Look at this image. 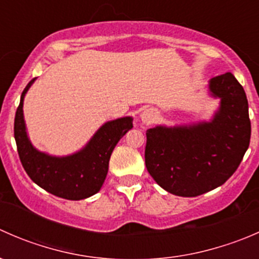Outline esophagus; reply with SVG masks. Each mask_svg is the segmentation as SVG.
Returning <instances> with one entry per match:
<instances>
[{"mask_svg": "<svg viewBox=\"0 0 259 259\" xmlns=\"http://www.w3.org/2000/svg\"><path fill=\"white\" fill-rule=\"evenodd\" d=\"M156 117V113L153 110V109H146V110L143 111L140 114V119H142L143 122L145 124H149V122H153Z\"/></svg>", "mask_w": 259, "mask_h": 259, "instance_id": "1", "label": "esophagus"}]
</instances>
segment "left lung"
<instances>
[{"mask_svg": "<svg viewBox=\"0 0 259 259\" xmlns=\"http://www.w3.org/2000/svg\"><path fill=\"white\" fill-rule=\"evenodd\" d=\"M219 108L209 121L158 126L146 132L145 165L166 192L197 197L221 187L241 164L249 146L248 100L231 72L209 80Z\"/></svg>", "mask_w": 259, "mask_h": 259, "instance_id": "1", "label": "left lung"}]
</instances>
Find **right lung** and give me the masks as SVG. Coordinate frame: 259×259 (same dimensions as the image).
Returning <instances> with one entry per match:
<instances>
[{"mask_svg":"<svg viewBox=\"0 0 259 259\" xmlns=\"http://www.w3.org/2000/svg\"><path fill=\"white\" fill-rule=\"evenodd\" d=\"M35 80L36 77L22 91L15 116V140L23 169L32 182L56 197L80 200L96 194L105 182L114 148L133 127V117L106 121L76 153L65 156L50 155L30 142L23 117L25 95Z\"/></svg>","mask_w":259,"mask_h":259,"instance_id":"right-lung-1","label":"right lung"}]
</instances>
